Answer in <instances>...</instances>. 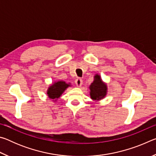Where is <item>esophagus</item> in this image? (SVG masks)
Returning a JSON list of instances; mask_svg holds the SVG:
<instances>
[{
	"mask_svg": "<svg viewBox=\"0 0 156 156\" xmlns=\"http://www.w3.org/2000/svg\"><path fill=\"white\" fill-rule=\"evenodd\" d=\"M75 83L77 87H81L82 84H83V80L81 78H77L75 81Z\"/></svg>",
	"mask_w": 156,
	"mask_h": 156,
	"instance_id": "obj_1",
	"label": "esophagus"
}]
</instances>
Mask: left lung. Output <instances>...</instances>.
<instances>
[{"mask_svg": "<svg viewBox=\"0 0 156 156\" xmlns=\"http://www.w3.org/2000/svg\"><path fill=\"white\" fill-rule=\"evenodd\" d=\"M89 89L90 96L93 100H100L107 94V84L102 82L100 76L98 74L94 76V80L91 84Z\"/></svg>", "mask_w": 156, "mask_h": 156, "instance_id": "left-lung-1", "label": "left lung"}]
</instances>
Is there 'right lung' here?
<instances>
[{"label": "right lung", "instance_id": "obj_1", "mask_svg": "<svg viewBox=\"0 0 156 156\" xmlns=\"http://www.w3.org/2000/svg\"><path fill=\"white\" fill-rule=\"evenodd\" d=\"M69 86L70 84H67L64 81H58L49 87L47 90V95L49 98L56 100V99L60 98L65 89Z\"/></svg>", "mask_w": 156, "mask_h": 156}]
</instances>
